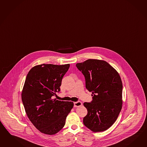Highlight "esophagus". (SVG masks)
<instances>
[{
    "mask_svg": "<svg viewBox=\"0 0 147 147\" xmlns=\"http://www.w3.org/2000/svg\"><path fill=\"white\" fill-rule=\"evenodd\" d=\"M82 105V104L80 101L76 102L74 103V107H79L80 106H81Z\"/></svg>",
    "mask_w": 147,
    "mask_h": 147,
    "instance_id": "obj_1",
    "label": "esophagus"
}]
</instances>
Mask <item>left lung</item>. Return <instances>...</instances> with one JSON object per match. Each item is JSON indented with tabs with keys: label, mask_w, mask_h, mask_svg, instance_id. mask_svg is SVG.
I'll return each instance as SVG.
<instances>
[{
	"label": "left lung",
	"mask_w": 147,
	"mask_h": 147,
	"mask_svg": "<svg viewBox=\"0 0 147 147\" xmlns=\"http://www.w3.org/2000/svg\"><path fill=\"white\" fill-rule=\"evenodd\" d=\"M84 74L92 100L84 103L87 115L84 124L94 132L103 131L115 123L122 108L123 84L118 73L104 60L88 59L76 64Z\"/></svg>",
	"instance_id": "left-lung-1"
}]
</instances>
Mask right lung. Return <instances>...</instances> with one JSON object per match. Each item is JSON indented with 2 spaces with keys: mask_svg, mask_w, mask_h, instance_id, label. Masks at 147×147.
<instances>
[{
  "mask_svg": "<svg viewBox=\"0 0 147 147\" xmlns=\"http://www.w3.org/2000/svg\"><path fill=\"white\" fill-rule=\"evenodd\" d=\"M69 64H42L28 72L21 98L28 118L44 134H55L65 126L74 104L52 99L60 86Z\"/></svg>",
  "mask_w": 147,
  "mask_h": 147,
  "instance_id": "add662e5",
  "label": "right lung"
}]
</instances>
